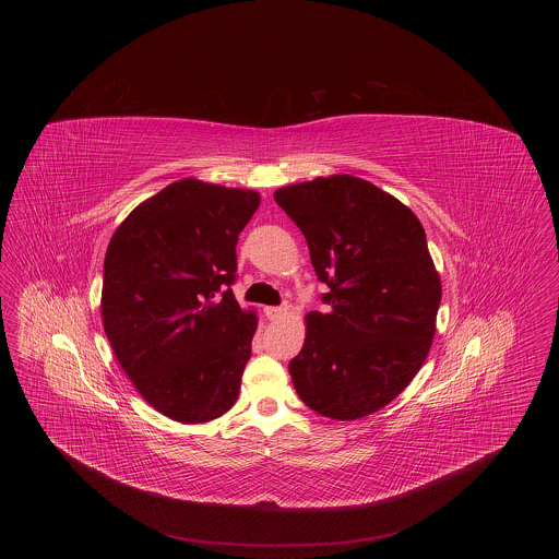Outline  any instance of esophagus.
I'll return each mask as SVG.
<instances>
[{
	"label": "esophagus",
	"mask_w": 559,
	"mask_h": 559,
	"mask_svg": "<svg viewBox=\"0 0 559 559\" xmlns=\"http://www.w3.org/2000/svg\"><path fill=\"white\" fill-rule=\"evenodd\" d=\"M264 314H266L270 320H281L287 317V308H274V306H270V308H264Z\"/></svg>",
	"instance_id": "esophagus-1"
}]
</instances>
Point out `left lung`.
I'll use <instances>...</instances> for the list:
<instances>
[{
  "mask_svg": "<svg viewBox=\"0 0 559 559\" xmlns=\"http://www.w3.org/2000/svg\"><path fill=\"white\" fill-rule=\"evenodd\" d=\"M274 201L331 289V310L306 314L295 392L329 419L372 415L415 379L436 335L442 281L426 230L396 197L349 174L278 188Z\"/></svg>",
  "mask_w": 559,
  "mask_h": 559,
  "instance_id": "obj_1",
  "label": "left lung"
}]
</instances>
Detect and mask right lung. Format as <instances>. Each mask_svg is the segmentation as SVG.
<instances>
[{"mask_svg":"<svg viewBox=\"0 0 559 559\" xmlns=\"http://www.w3.org/2000/svg\"><path fill=\"white\" fill-rule=\"evenodd\" d=\"M260 192L185 178L142 201L112 233L100 312L133 388L178 424H207L239 399L258 312L228 285Z\"/></svg>","mask_w":559,"mask_h":559,"instance_id":"add662e5","label":"right lung"}]
</instances>
